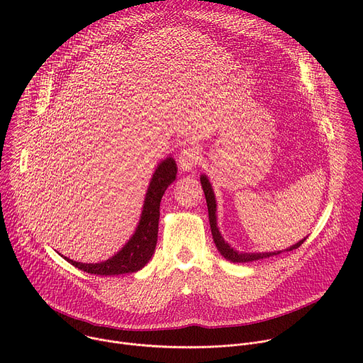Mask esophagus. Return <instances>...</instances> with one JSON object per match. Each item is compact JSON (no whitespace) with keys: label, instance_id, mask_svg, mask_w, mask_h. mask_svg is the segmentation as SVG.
Masks as SVG:
<instances>
[{"label":"esophagus","instance_id":"1","mask_svg":"<svg viewBox=\"0 0 363 363\" xmlns=\"http://www.w3.org/2000/svg\"><path fill=\"white\" fill-rule=\"evenodd\" d=\"M199 161V152L195 147H185L178 157L179 169L182 172H191Z\"/></svg>","mask_w":363,"mask_h":363}]
</instances>
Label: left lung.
<instances>
[{
  "label": "left lung",
  "instance_id": "8db88e82",
  "mask_svg": "<svg viewBox=\"0 0 363 363\" xmlns=\"http://www.w3.org/2000/svg\"><path fill=\"white\" fill-rule=\"evenodd\" d=\"M201 185H202V189H203V194H205V199H206V206H208V218H210V225H211V233H213V238H214V242L218 248V251L221 252V255L224 258H227L228 262L231 263H250V262H255V260H262V258H267V257H273V255H277L283 251H291V250H296L298 248L306 238L300 240L298 242L287 247L286 250H279V251H269V252H247V251H238V250H234L225 240L224 237L221 235L220 233V228L217 225V199H216V194H214V189H213V185L208 179V177L206 175H201Z\"/></svg>",
  "mask_w": 363,
  "mask_h": 363
}]
</instances>
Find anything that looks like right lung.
Wrapping results in <instances>:
<instances>
[{"label": "right lung", "mask_w": 363, "mask_h": 363, "mask_svg": "<svg viewBox=\"0 0 363 363\" xmlns=\"http://www.w3.org/2000/svg\"><path fill=\"white\" fill-rule=\"evenodd\" d=\"M177 172V164L171 157L158 164L145 195L138 227L128 242L115 255L100 263L73 262L69 257H63L65 260L86 273L97 276L136 273L143 269L150 260L155 247H157L161 199L167 188L175 181Z\"/></svg>", "instance_id": "right-lung-1"}]
</instances>
